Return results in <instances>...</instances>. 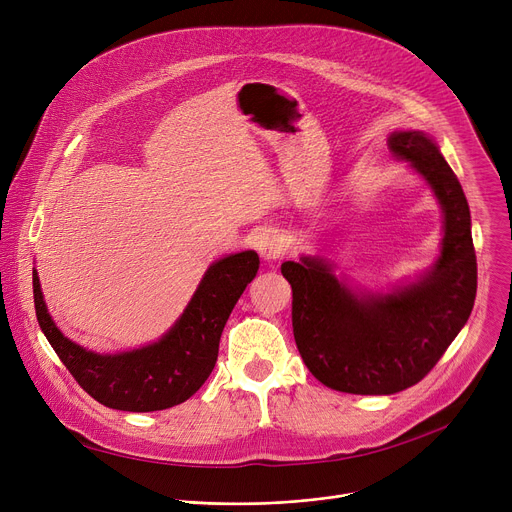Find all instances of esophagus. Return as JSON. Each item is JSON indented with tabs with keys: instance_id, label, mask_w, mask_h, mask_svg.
<instances>
[{
	"instance_id": "34e87169",
	"label": "esophagus",
	"mask_w": 512,
	"mask_h": 512,
	"mask_svg": "<svg viewBox=\"0 0 512 512\" xmlns=\"http://www.w3.org/2000/svg\"><path fill=\"white\" fill-rule=\"evenodd\" d=\"M255 249L259 251V255L267 261L279 259L283 257L285 249H283V241L275 231H263L255 237Z\"/></svg>"
}]
</instances>
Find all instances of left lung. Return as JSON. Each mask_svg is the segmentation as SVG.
<instances>
[{
    "instance_id": "8db88e82",
    "label": "left lung",
    "mask_w": 512,
    "mask_h": 512,
    "mask_svg": "<svg viewBox=\"0 0 512 512\" xmlns=\"http://www.w3.org/2000/svg\"><path fill=\"white\" fill-rule=\"evenodd\" d=\"M395 156L429 182L444 208L442 255L417 283L389 296H356L322 259L285 261L291 326L310 373L354 395H393L417 385L444 356L476 300V253L462 184L421 131H395Z\"/></svg>"
}]
</instances>
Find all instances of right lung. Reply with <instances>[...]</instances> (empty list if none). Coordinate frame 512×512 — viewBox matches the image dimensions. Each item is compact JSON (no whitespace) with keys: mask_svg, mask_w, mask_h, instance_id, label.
I'll return each instance as SVG.
<instances>
[{"mask_svg":"<svg viewBox=\"0 0 512 512\" xmlns=\"http://www.w3.org/2000/svg\"><path fill=\"white\" fill-rule=\"evenodd\" d=\"M259 269L255 251L210 265L176 326L158 342L121 354H95L70 342L46 312L34 271L38 324L68 373L101 405L119 411H162L190 399L208 379L223 328Z\"/></svg>","mask_w":512,"mask_h":512,"instance_id":"1","label":"right lung"}]
</instances>
